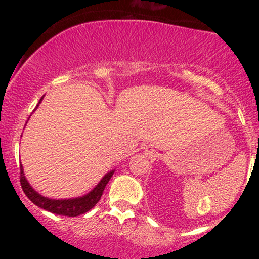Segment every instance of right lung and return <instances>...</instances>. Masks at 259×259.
Masks as SVG:
<instances>
[{
    "label": "right lung",
    "instance_id": "1",
    "mask_svg": "<svg viewBox=\"0 0 259 259\" xmlns=\"http://www.w3.org/2000/svg\"><path fill=\"white\" fill-rule=\"evenodd\" d=\"M44 98L40 99L38 104L42 101ZM37 104V106H38ZM36 106V109H37ZM35 109V110H36ZM20 182L21 187H22L23 193L26 194V197L36 204L37 207L42 208V209L51 211L54 214H59V215H67V217H77L80 214L86 213L91 209V208L95 207L96 203L100 200L101 195H103L104 189H105L106 184L109 183L111 177H113L115 170H110L109 173H106L103 177V179L99 182V184L94 188L91 192H89L88 194L82 195V197L77 198H70V199H51V198L44 197L40 193L36 192L32 187L30 185V183L26 179L25 173H23L22 164L20 165Z\"/></svg>",
    "mask_w": 259,
    "mask_h": 259
}]
</instances>
